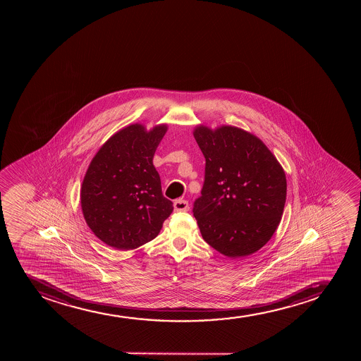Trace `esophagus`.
<instances>
[{"label":"esophagus","mask_w":361,"mask_h":361,"mask_svg":"<svg viewBox=\"0 0 361 361\" xmlns=\"http://www.w3.org/2000/svg\"><path fill=\"white\" fill-rule=\"evenodd\" d=\"M173 207L176 211H188L189 209V203L185 200H176L173 202Z\"/></svg>","instance_id":"esophagus-1"}]
</instances>
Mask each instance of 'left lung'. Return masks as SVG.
<instances>
[{
	"mask_svg": "<svg viewBox=\"0 0 361 361\" xmlns=\"http://www.w3.org/2000/svg\"><path fill=\"white\" fill-rule=\"evenodd\" d=\"M204 180L192 213L203 240L225 257H247L276 231L286 199L282 166L257 137L223 126L196 128Z\"/></svg>",
	"mask_w": 361,
	"mask_h": 361,
	"instance_id": "obj_1",
	"label": "left lung"
}]
</instances>
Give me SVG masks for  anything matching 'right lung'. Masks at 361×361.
<instances>
[{
	"label": "right lung",
	"instance_id": "add662e5",
	"mask_svg": "<svg viewBox=\"0 0 361 361\" xmlns=\"http://www.w3.org/2000/svg\"><path fill=\"white\" fill-rule=\"evenodd\" d=\"M166 129L160 125L147 133L130 125L101 147L87 169L80 191L84 218L113 248L129 250L154 240L173 211L153 165Z\"/></svg>",
	"mask_w": 361,
	"mask_h": 361
}]
</instances>
